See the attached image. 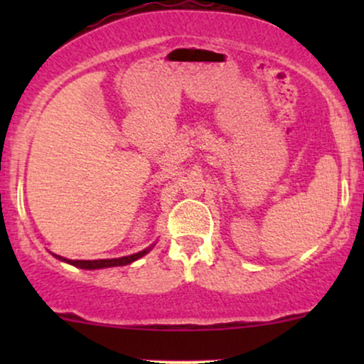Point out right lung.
<instances>
[{"label":"right lung","mask_w":364,"mask_h":364,"mask_svg":"<svg viewBox=\"0 0 364 364\" xmlns=\"http://www.w3.org/2000/svg\"><path fill=\"white\" fill-rule=\"evenodd\" d=\"M154 246V245H152ZM152 246H149V248L141 250L139 253H133V255H128V257H121V258H102V260H70V258H65V257H60V255H54L53 257H56L58 260L65 262V263H70V265L73 267H78V269H83V270H97V269H109V267H123V265H129V263H133L135 260H139V258L144 257V255H147L150 250H152Z\"/></svg>","instance_id":"right-lung-1"}]
</instances>
